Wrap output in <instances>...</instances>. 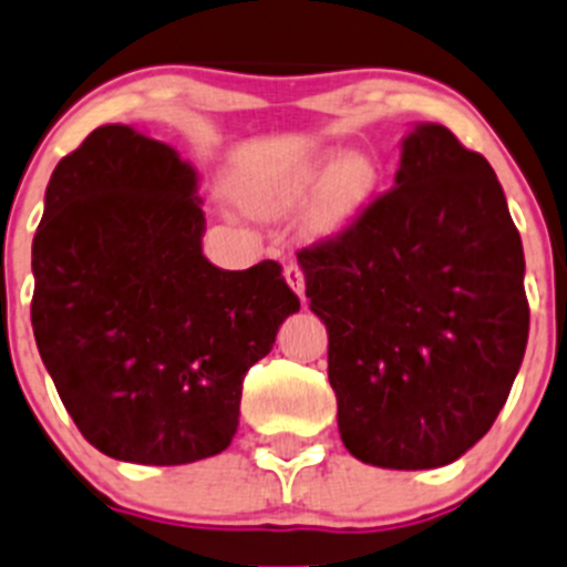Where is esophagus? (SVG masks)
<instances>
[{"label": "esophagus", "instance_id": "esophagus-1", "mask_svg": "<svg viewBox=\"0 0 567 567\" xmlns=\"http://www.w3.org/2000/svg\"><path fill=\"white\" fill-rule=\"evenodd\" d=\"M285 279H288V285L293 288V293L305 301V271H301L299 262H290V266H285Z\"/></svg>", "mask_w": 567, "mask_h": 567}]
</instances>
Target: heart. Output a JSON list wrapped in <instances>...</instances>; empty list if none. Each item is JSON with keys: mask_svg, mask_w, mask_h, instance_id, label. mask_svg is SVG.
Wrapping results in <instances>:
<instances>
[{"mask_svg": "<svg viewBox=\"0 0 567 567\" xmlns=\"http://www.w3.org/2000/svg\"><path fill=\"white\" fill-rule=\"evenodd\" d=\"M379 185V166L362 152L340 155L338 150H323L299 157L279 168L277 174L251 179L244 188L246 205L255 213L279 216L310 202H316L307 216L312 235H334L354 221L357 213L371 202Z\"/></svg>", "mask_w": 567, "mask_h": 567, "instance_id": "1", "label": "heart"}]
</instances>
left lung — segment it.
Instances as JSON below:
<instances>
[{"mask_svg":"<svg viewBox=\"0 0 567 567\" xmlns=\"http://www.w3.org/2000/svg\"><path fill=\"white\" fill-rule=\"evenodd\" d=\"M299 266L357 460L441 468L487 435L524 360L529 301L520 235L480 152L415 124L393 188Z\"/></svg>","mask_w":567,"mask_h":567,"instance_id":"left-lung-1","label":"left lung"}]
</instances>
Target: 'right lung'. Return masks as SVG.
Wrapping results in <instances>:
<instances>
[{"label":"right lung","mask_w":567,"mask_h":567,"mask_svg":"<svg viewBox=\"0 0 567 567\" xmlns=\"http://www.w3.org/2000/svg\"><path fill=\"white\" fill-rule=\"evenodd\" d=\"M196 190L177 150L126 124L93 130L47 185L32 332L76 430L121 463L221 454L246 371L299 310L279 262L207 260Z\"/></svg>","instance_id":"add662e5"}]
</instances>
